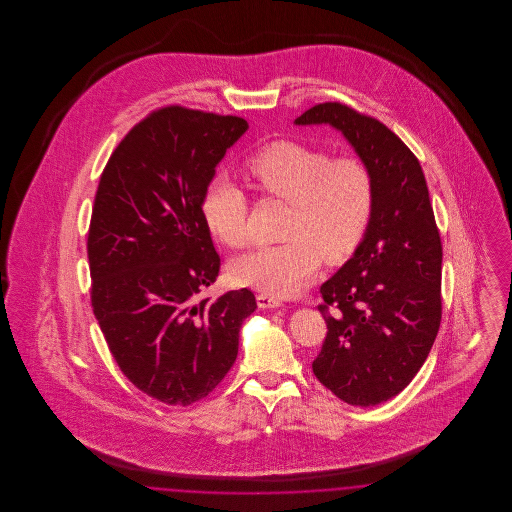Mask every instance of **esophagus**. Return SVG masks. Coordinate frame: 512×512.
<instances>
[{"mask_svg":"<svg viewBox=\"0 0 512 512\" xmlns=\"http://www.w3.org/2000/svg\"><path fill=\"white\" fill-rule=\"evenodd\" d=\"M257 305H259L261 309H278V307H282L284 303H282V299L276 297V295L259 293V295H257Z\"/></svg>","mask_w":512,"mask_h":512,"instance_id":"obj_1","label":"esophagus"}]
</instances>
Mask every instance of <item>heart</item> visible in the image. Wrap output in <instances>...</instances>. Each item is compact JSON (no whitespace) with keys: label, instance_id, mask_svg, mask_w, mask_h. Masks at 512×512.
Instances as JSON below:
<instances>
[{"label":"heart","instance_id":"heart-1","mask_svg":"<svg viewBox=\"0 0 512 512\" xmlns=\"http://www.w3.org/2000/svg\"><path fill=\"white\" fill-rule=\"evenodd\" d=\"M257 190L292 203L286 238L261 245L230 265L236 284L272 295L301 292L318 272L320 259L345 261L365 238L374 211V178L359 157H338L293 140L270 142L247 163ZM247 195L232 178L215 176L201 199V215L228 247L249 242Z\"/></svg>","mask_w":512,"mask_h":512}]
</instances>
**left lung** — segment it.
I'll return each mask as SVG.
<instances>
[{
	"label": "left lung",
	"mask_w": 512,
	"mask_h": 512,
	"mask_svg": "<svg viewBox=\"0 0 512 512\" xmlns=\"http://www.w3.org/2000/svg\"><path fill=\"white\" fill-rule=\"evenodd\" d=\"M295 124L340 130L374 178V211L353 257L320 286L328 332L313 372L341 401L372 407L405 390L441 322V240L426 178L386 124L318 103Z\"/></svg>",
	"instance_id": "1"
}]
</instances>
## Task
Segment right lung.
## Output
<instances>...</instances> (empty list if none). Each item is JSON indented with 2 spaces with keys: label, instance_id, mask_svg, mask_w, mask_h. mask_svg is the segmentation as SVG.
I'll list each match as a JSON object with an SVG mask.
<instances>
[{
  "label": "right lung",
  "instance_id": "right-lung-1",
  "mask_svg": "<svg viewBox=\"0 0 512 512\" xmlns=\"http://www.w3.org/2000/svg\"><path fill=\"white\" fill-rule=\"evenodd\" d=\"M247 121L178 105L138 122L99 178L88 232L92 307L122 374L167 405L207 397L238 357L247 288L199 299L220 257L201 199Z\"/></svg>",
  "mask_w": 512,
  "mask_h": 512
}]
</instances>
